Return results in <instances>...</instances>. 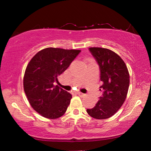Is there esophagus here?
<instances>
[{
    "label": "esophagus",
    "instance_id": "esophagus-1",
    "mask_svg": "<svg viewBox=\"0 0 151 151\" xmlns=\"http://www.w3.org/2000/svg\"><path fill=\"white\" fill-rule=\"evenodd\" d=\"M76 93H77L78 96H84V94L82 93H81V92H77Z\"/></svg>",
    "mask_w": 151,
    "mask_h": 151
}]
</instances>
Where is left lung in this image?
Returning a JSON list of instances; mask_svg holds the SVG:
<instances>
[{
    "mask_svg": "<svg viewBox=\"0 0 151 151\" xmlns=\"http://www.w3.org/2000/svg\"><path fill=\"white\" fill-rule=\"evenodd\" d=\"M88 50L100 67L102 95L96 106L86 109V112L98 119L109 118L120 109L127 98L129 71L123 60L113 51L101 47H90Z\"/></svg>",
    "mask_w": 151,
    "mask_h": 151,
    "instance_id": "1",
    "label": "left lung"
}]
</instances>
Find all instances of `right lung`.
Instances as JSON below:
<instances>
[{
  "label": "right lung",
  "instance_id": "obj_1",
  "mask_svg": "<svg viewBox=\"0 0 151 151\" xmlns=\"http://www.w3.org/2000/svg\"><path fill=\"white\" fill-rule=\"evenodd\" d=\"M80 51L49 47L37 53L29 63L24 91L31 106L42 116L56 119L67 111L72 96L54 83Z\"/></svg>",
  "mask_w": 151,
  "mask_h": 151
}]
</instances>
